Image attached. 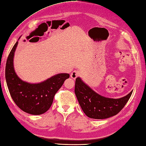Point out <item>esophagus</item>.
<instances>
[{"mask_svg":"<svg viewBox=\"0 0 146 146\" xmlns=\"http://www.w3.org/2000/svg\"><path fill=\"white\" fill-rule=\"evenodd\" d=\"M79 75H80V73H79V71L75 70L71 73V77L73 79H76L79 76Z\"/></svg>","mask_w":146,"mask_h":146,"instance_id":"1","label":"esophagus"}]
</instances>
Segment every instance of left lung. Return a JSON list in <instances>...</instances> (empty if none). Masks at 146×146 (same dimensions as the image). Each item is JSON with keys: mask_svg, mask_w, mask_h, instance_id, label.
Listing matches in <instances>:
<instances>
[{"mask_svg": "<svg viewBox=\"0 0 146 146\" xmlns=\"http://www.w3.org/2000/svg\"><path fill=\"white\" fill-rule=\"evenodd\" d=\"M132 92L121 98H109L96 93L80 77L75 81V93L79 104L85 114L92 119H107L117 114L128 102Z\"/></svg>", "mask_w": 146, "mask_h": 146, "instance_id": "obj_1", "label": "left lung"}]
</instances>
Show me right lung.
I'll use <instances>...</instances> for the list:
<instances>
[{
	"mask_svg": "<svg viewBox=\"0 0 146 146\" xmlns=\"http://www.w3.org/2000/svg\"><path fill=\"white\" fill-rule=\"evenodd\" d=\"M18 43L17 41L13 46L7 59L5 71L7 86L12 99L21 110L30 114L40 115L51 107L55 94L70 75L57 74L38 84H31L21 80L13 65Z\"/></svg>",
	"mask_w": 146,
	"mask_h": 146,
	"instance_id": "right-lung-1",
	"label": "right lung"
}]
</instances>
